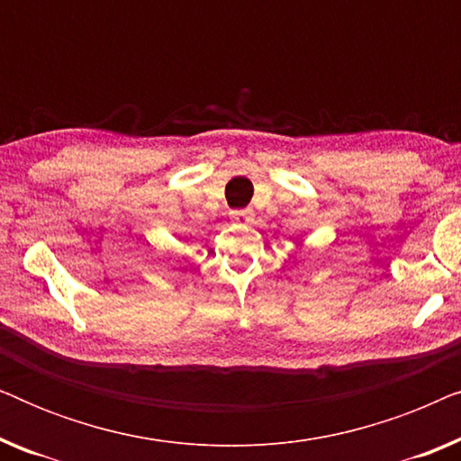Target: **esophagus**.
Returning a JSON list of instances; mask_svg holds the SVG:
<instances>
[{"label": "esophagus", "mask_w": 461, "mask_h": 461, "mask_svg": "<svg viewBox=\"0 0 461 461\" xmlns=\"http://www.w3.org/2000/svg\"><path fill=\"white\" fill-rule=\"evenodd\" d=\"M232 220H235L237 224H249L254 216H251L249 210H239V212H232Z\"/></svg>", "instance_id": "1"}]
</instances>
